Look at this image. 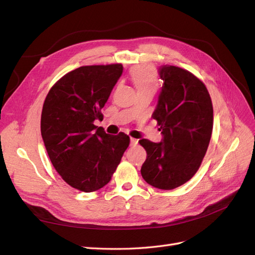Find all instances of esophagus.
Instances as JSON below:
<instances>
[{
    "instance_id": "34e87169",
    "label": "esophagus",
    "mask_w": 255,
    "mask_h": 255,
    "mask_svg": "<svg viewBox=\"0 0 255 255\" xmlns=\"http://www.w3.org/2000/svg\"><path fill=\"white\" fill-rule=\"evenodd\" d=\"M137 142H138V140L135 139V138H132V137L129 138V145H135Z\"/></svg>"
}]
</instances>
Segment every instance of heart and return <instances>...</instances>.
<instances>
[{"instance_id": "b5f03b06", "label": "heart", "mask_w": 255, "mask_h": 255, "mask_svg": "<svg viewBox=\"0 0 255 255\" xmlns=\"http://www.w3.org/2000/svg\"><path fill=\"white\" fill-rule=\"evenodd\" d=\"M130 78L135 85L137 91L152 90L157 88V79L154 69L150 66H138L133 69Z\"/></svg>"}]
</instances>
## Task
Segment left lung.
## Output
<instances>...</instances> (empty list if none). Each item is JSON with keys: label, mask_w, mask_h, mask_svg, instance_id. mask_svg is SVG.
Returning a JSON list of instances; mask_svg holds the SVG:
<instances>
[{"label": "left lung", "mask_w": 255, "mask_h": 255, "mask_svg": "<svg viewBox=\"0 0 255 255\" xmlns=\"http://www.w3.org/2000/svg\"><path fill=\"white\" fill-rule=\"evenodd\" d=\"M163 86L152 118L163 135L160 142L140 139L146 151L143 180L170 190L189 181L202 163L213 132V105L205 85L187 70L160 66Z\"/></svg>", "instance_id": "8db88e82"}]
</instances>
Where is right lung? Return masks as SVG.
<instances>
[{"label":"right lung","mask_w":255,"mask_h":255,"mask_svg":"<svg viewBox=\"0 0 255 255\" xmlns=\"http://www.w3.org/2000/svg\"><path fill=\"white\" fill-rule=\"evenodd\" d=\"M121 64L84 66L64 75L49 91L41 113V136L63 180L84 192L109 183L129 143L125 133L96 127L122 75Z\"/></svg>","instance_id":"add662e5"}]
</instances>
